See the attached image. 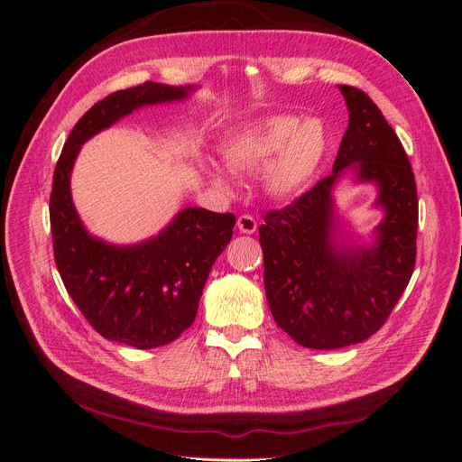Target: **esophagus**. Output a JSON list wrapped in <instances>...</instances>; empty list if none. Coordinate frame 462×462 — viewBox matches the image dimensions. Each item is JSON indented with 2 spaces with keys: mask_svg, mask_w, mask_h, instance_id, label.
Masks as SVG:
<instances>
[{
  "mask_svg": "<svg viewBox=\"0 0 462 462\" xmlns=\"http://www.w3.org/2000/svg\"><path fill=\"white\" fill-rule=\"evenodd\" d=\"M236 227H239L241 233L253 235L256 231V227H258V223H256V219L253 216L243 214V216H239V219H236Z\"/></svg>",
  "mask_w": 462,
  "mask_h": 462,
  "instance_id": "esophagus-1",
  "label": "esophagus"
}]
</instances>
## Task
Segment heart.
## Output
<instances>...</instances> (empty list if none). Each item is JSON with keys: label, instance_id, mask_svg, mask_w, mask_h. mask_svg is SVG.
I'll return each mask as SVG.
<instances>
[{"label": "heart", "instance_id": "b5f03b06", "mask_svg": "<svg viewBox=\"0 0 462 462\" xmlns=\"http://www.w3.org/2000/svg\"><path fill=\"white\" fill-rule=\"evenodd\" d=\"M329 150V131L318 117L272 116L235 129L221 143L226 165L233 171L262 170V187L270 199L289 202L309 190ZM202 171L223 189L233 177L214 160L200 163Z\"/></svg>", "mask_w": 462, "mask_h": 462}]
</instances>
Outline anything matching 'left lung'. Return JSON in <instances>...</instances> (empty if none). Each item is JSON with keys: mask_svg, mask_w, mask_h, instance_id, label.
<instances>
[{"mask_svg": "<svg viewBox=\"0 0 462 462\" xmlns=\"http://www.w3.org/2000/svg\"><path fill=\"white\" fill-rule=\"evenodd\" d=\"M348 127L333 173L260 226L265 297L275 324L299 345L341 348L380 329L407 289L416 262L414 173L395 131L368 94L339 87ZM378 189L384 212L365 245L346 242L332 190L341 176Z\"/></svg>", "mask_w": 462, "mask_h": 462, "instance_id": "1", "label": "left lung"}]
</instances>
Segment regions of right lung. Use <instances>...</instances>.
I'll use <instances>...</instances> for the list:
<instances>
[{
  "instance_id": "add662e5",
  "label": "right lung",
  "mask_w": 462,
  "mask_h": 462,
  "mask_svg": "<svg viewBox=\"0 0 462 462\" xmlns=\"http://www.w3.org/2000/svg\"><path fill=\"white\" fill-rule=\"evenodd\" d=\"M197 87L144 82L109 94L79 119L55 165L50 199L53 254L69 295L90 326L109 341L153 348L192 326L208 275L233 236L235 216L190 206L146 241L114 245L94 236L71 197L75 160L94 134L134 109L171 104Z\"/></svg>"
}]
</instances>
